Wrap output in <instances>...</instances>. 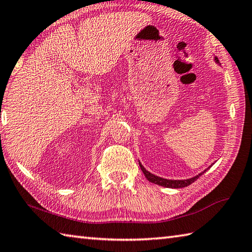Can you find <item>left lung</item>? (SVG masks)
Instances as JSON below:
<instances>
[{
  "label": "left lung",
  "instance_id": "left-lung-1",
  "mask_svg": "<svg viewBox=\"0 0 252 252\" xmlns=\"http://www.w3.org/2000/svg\"><path fill=\"white\" fill-rule=\"evenodd\" d=\"M214 60H215V63H220V61H218V59L216 58H214ZM139 165H140V169H141V171L142 172H144V174H145V177L147 178V180H148L149 182H151V183H155V184H158V185H161V187H164V188H171V189H181V188H185V187H188V185H189V184H192L194 181H196V180L201 177V175L205 172V171H207V169L208 168H211V167H208L206 170H204L203 172H201V173H198L197 175H195V177H193V178H189V179H187V180H169V179H163V178H160V177H157V175H155V174H153V173H150L149 171H147L145 168H144V165H142L140 162H139Z\"/></svg>",
  "mask_w": 252,
  "mask_h": 252
}]
</instances>
